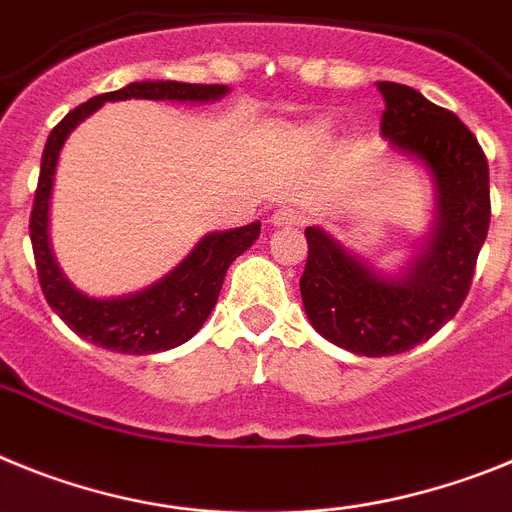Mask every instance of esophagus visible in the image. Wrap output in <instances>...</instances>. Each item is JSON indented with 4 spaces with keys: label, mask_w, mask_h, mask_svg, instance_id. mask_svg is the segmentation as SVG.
<instances>
[{
    "label": "esophagus",
    "mask_w": 512,
    "mask_h": 512,
    "mask_svg": "<svg viewBox=\"0 0 512 512\" xmlns=\"http://www.w3.org/2000/svg\"><path fill=\"white\" fill-rule=\"evenodd\" d=\"M270 224L273 226H299L301 211L293 206H278L273 213H270Z\"/></svg>",
    "instance_id": "1"
}]
</instances>
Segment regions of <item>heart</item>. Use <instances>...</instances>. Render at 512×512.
Listing matches in <instances>:
<instances>
[{
    "label": "heart",
    "instance_id": "heart-1",
    "mask_svg": "<svg viewBox=\"0 0 512 512\" xmlns=\"http://www.w3.org/2000/svg\"><path fill=\"white\" fill-rule=\"evenodd\" d=\"M324 131H327V126H319V133H324Z\"/></svg>",
    "mask_w": 512,
    "mask_h": 512
}]
</instances>
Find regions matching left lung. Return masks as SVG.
I'll use <instances>...</instances> for the list:
<instances>
[{"mask_svg": "<svg viewBox=\"0 0 512 512\" xmlns=\"http://www.w3.org/2000/svg\"><path fill=\"white\" fill-rule=\"evenodd\" d=\"M381 136L435 182V224L402 275H384L322 226H306L301 299L311 327L355 355H397L430 340L464 304L490 229V167L474 133L407 84L379 82Z\"/></svg>", "mask_w": 512, "mask_h": 512, "instance_id": "obj_1", "label": "left lung"}]
</instances>
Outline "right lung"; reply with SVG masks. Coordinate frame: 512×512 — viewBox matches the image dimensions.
Here are the masks:
<instances>
[{
	"label": "right lung",
	"mask_w": 512,
	"mask_h": 512,
	"mask_svg": "<svg viewBox=\"0 0 512 512\" xmlns=\"http://www.w3.org/2000/svg\"><path fill=\"white\" fill-rule=\"evenodd\" d=\"M226 92H229L226 84L131 82L123 90L105 92V95L82 102L48 136L33 213H30V242H33L38 281H41L48 306L82 340L128 355L162 353V350L188 342L201 330L211 309L216 306L231 262L244 250H250L252 242L260 237V221L239 226V229L206 234L170 275H164L162 281L144 291L118 296V299H92L71 286L69 278L61 273L59 262L53 257L51 239H48L53 175H56V162H59V151L66 136L108 100L139 97V100L208 102L219 100Z\"/></svg>",
	"instance_id": "right-lung-1"
}]
</instances>
